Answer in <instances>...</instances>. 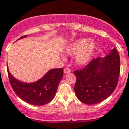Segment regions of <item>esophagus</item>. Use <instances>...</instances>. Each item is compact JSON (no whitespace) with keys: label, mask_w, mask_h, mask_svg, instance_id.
Segmentation results:
<instances>
[{"label":"esophagus","mask_w":129,"mask_h":129,"mask_svg":"<svg viewBox=\"0 0 129 129\" xmlns=\"http://www.w3.org/2000/svg\"><path fill=\"white\" fill-rule=\"evenodd\" d=\"M63 72H64L65 74H68V73H70L71 72L70 69L68 68H66L64 69V70H63Z\"/></svg>","instance_id":"1"}]
</instances>
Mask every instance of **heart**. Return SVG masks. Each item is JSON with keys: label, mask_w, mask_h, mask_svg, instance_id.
<instances>
[{"label": "heart", "mask_w": 129, "mask_h": 129, "mask_svg": "<svg viewBox=\"0 0 129 129\" xmlns=\"http://www.w3.org/2000/svg\"><path fill=\"white\" fill-rule=\"evenodd\" d=\"M95 49V43L90 42V39L83 38L72 43L67 49V52L71 55H76L78 64L84 65L89 62Z\"/></svg>", "instance_id": "1"}]
</instances>
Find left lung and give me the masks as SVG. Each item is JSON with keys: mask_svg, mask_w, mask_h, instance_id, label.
Instances as JSON below:
<instances>
[{"mask_svg": "<svg viewBox=\"0 0 129 129\" xmlns=\"http://www.w3.org/2000/svg\"><path fill=\"white\" fill-rule=\"evenodd\" d=\"M120 56L114 49L104 58L93 59L74 74L76 77L74 91L81 102L94 104L109 97L118 84Z\"/></svg>", "mask_w": 129, "mask_h": 129, "instance_id": "left-lung-1", "label": "left lung"}]
</instances>
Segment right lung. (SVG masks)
<instances>
[{
    "instance_id": "1",
    "label": "right lung",
    "mask_w": 129,
    "mask_h": 129,
    "mask_svg": "<svg viewBox=\"0 0 129 129\" xmlns=\"http://www.w3.org/2000/svg\"><path fill=\"white\" fill-rule=\"evenodd\" d=\"M24 35L19 39L26 37ZM9 82L17 96L25 102L35 106H42L51 102L63 74V69H52L41 79L34 83L21 82L15 79L7 70Z\"/></svg>"
}]
</instances>
